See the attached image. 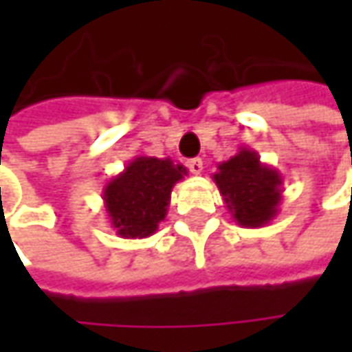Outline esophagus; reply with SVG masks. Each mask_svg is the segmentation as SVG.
Returning a JSON list of instances; mask_svg holds the SVG:
<instances>
[{"label":"esophagus","instance_id":"esophagus-1","mask_svg":"<svg viewBox=\"0 0 352 352\" xmlns=\"http://www.w3.org/2000/svg\"><path fill=\"white\" fill-rule=\"evenodd\" d=\"M188 168L192 174H201L204 172V160L201 158H192V160H188Z\"/></svg>","mask_w":352,"mask_h":352}]
</instances>
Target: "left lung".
<instances>
[{"instance_id": "1", "label": "left lung", "mask_w": 352, "mask_h": 352, "mask_svg": "<svg viewBox=\"0 0 352 352\" xmlns=\"http://www.w3.org/2000/svg\"><path fill=\"white\" fill-rule=\"evenodd\" d=\"M233 221L245 229L268 225L282 204V174L261 162L256 151L241 146L235 156L217 164L211 176Z\"/></svg>"}]
</instances>
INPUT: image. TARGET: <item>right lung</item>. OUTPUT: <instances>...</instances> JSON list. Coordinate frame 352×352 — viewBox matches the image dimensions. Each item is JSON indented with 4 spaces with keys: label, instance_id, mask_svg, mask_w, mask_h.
Masks as SVG:
<instances>
[{
    "label": "right lung",
    "instance_id": "1",
    "mask_svg": "<svg viewBox=\"0 0 352 352\" xmlns=\"http://www.w3.org/2000/svg\"><path fill=\"white\" fill-rule=\"evenodd\" d=\"M188 170L170 158L135 156L123 172L103 188V208L116 233L123 239L155 235L164 221L170 194Z\"/></svg>",
    "mask_w": 352,
    "mask_h": 352
}]
</instances>
